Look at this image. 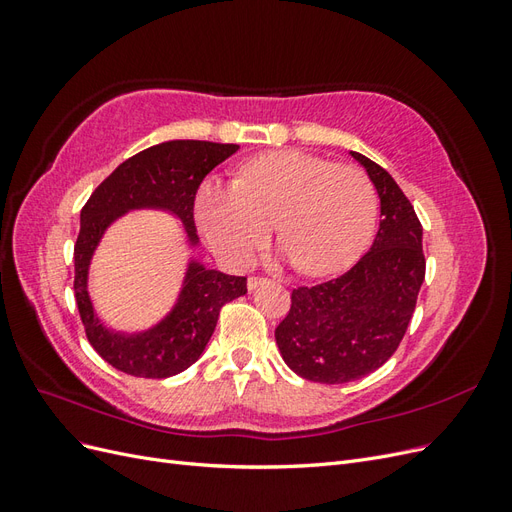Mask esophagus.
<instances>
[{"instance_id":"34e87169","label":"esophagus","mask_w":512,"mask_h":512,"mask_svg":"<svg viewBox=\"0 0 512 512\" xmlns=\"http://www.w3.org/2000/svg\"><path fill=\"white\" fill-rule=\"evenodd\" d=\"M267 280H265V277H258V275H250V277H247V288H250V290H256L260 284H265Z\"/></svg>"}]
</instances>
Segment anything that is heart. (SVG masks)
Here are the masks:
<instances>
[{
	"label": "heart",
	"instance_id": "1",
	"mask_svg": "<svg viewBox=\"0 0 512 512\" xmlns=\"http://www.w3.org/2000/svg\"><path fill=\"white\" fill-rule=\"evenodd\" d=\"M376 215L378 192L363 168L297 149L250 158L237 183L207 179L194 203L200 235L226 265L245 267L273 222L292 267L305 275L348 267L365 250Z\"/></svg>",
	"mask_w": 512,
	"mask_h": 512
}]
</instances>
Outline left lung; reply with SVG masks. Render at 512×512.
<instances>
[{
  "label": "left lung",
  "instance_id": "obj_1",
  "mask_svg": "<svg viewBox=\"0 0 512 512\" xmlns=\"http://www.w3.org/2000/svg\"><path fill=\"white\" fill-rule=\"evenodd\" d=\"M380 196V228L352 269L314 286H297L275 342L286 365L305 380L344 384L391 359L406 335L425 280L423 226L395 179L350 151Z\"/></svg>",
  "mask_w": 512,
  "mask_h": 512
}]
</instances>
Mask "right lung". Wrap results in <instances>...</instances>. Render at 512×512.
Segmentation results:
<instances>
[{"label":"right lung","instance_id":"right-lung-1","mask_svg":"<svg viewBox=\"0 0 512 512\" xmlns=\"http://www.w3.org/2000/svg\"><path fill=\"white\" fill-rule=\"evenodd\" d=\"M239 149L209 141H168L153 145L119 164L81 211V230L74 245V297L89 344L115 369L136 378H170L181 374L203 354L220 312L247 292V277L205 269L192 260L179 301L160 324L123 335L104 329L87 292L91 254L108 224L130 209L156 207L175 213L196 245L194 198L211 170Z\"/></svg>","mask_w":512,"mask_h":512}]
</instances>
